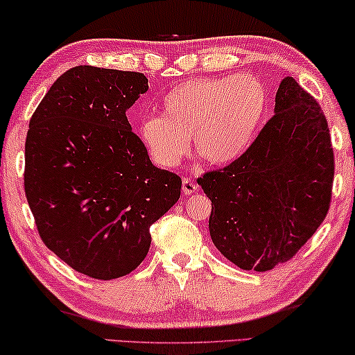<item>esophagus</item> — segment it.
<instances>
[{"instance_id": "obj_1", "label": "esophagus", "mask_w": 355, "mask_h": 355, "mask_svg": "<svg viewBox=\"0 0 355 355\" xmlns=\"http://www.w3.org/2000/svg\"><path fill=\"white\" fill-rule=\"evenodd\" d=\"M182 191L185 196H190L198 191V185H196L191 179H184L182 181Z\"/></svg>"}]
</instances>
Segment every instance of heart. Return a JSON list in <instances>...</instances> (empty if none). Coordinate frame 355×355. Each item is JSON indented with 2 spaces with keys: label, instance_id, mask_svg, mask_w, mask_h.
Here are the masks:
<instances>
[{
  "label": "heart",
  "instance_id": "1",
  "mask_svg": "<svg viewBox=\"0 0 355 355\" xmlns=\"http://www.w3.org/2000/svg\"><path fill=\"white\" fill-rule=\"evenodd\" d=\"M269 108L264 83L253 75L190 80L166 92L162 114L138 124L139 141L155 164L171 168L193 150L211 165H230L253 146Z\"/></svg>",
  "mask_w": 355,
  "mask_h": 355
}]
</instances>
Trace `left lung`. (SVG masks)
I'll list each match as a JSON object with an SVG mask.
<instances>
[{
    "label": "left lung",
    "mask_w": 355,
    "mask_h": 355,
    "mask_svg": "<svg viewBox=\"0 0 355 355\" xmlns=\"http://www.w3.org/2000/svg\"><path fill=\"white\" fill-rule=\"evenodd\" d=\"M274 113L242 159L198 179L212 201L214 245L243 270L291 259L324 222L332 196L334 149L319 103L284 77Z\"/></svg>",
    "instance_id": "obj_1"
}]
</instances>
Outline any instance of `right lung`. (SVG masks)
Instances as JSON below:
<instances>
[{
	"label": "right lung",
	"mask_w": 355,
	"mask_h": 355,
	"mask_svg": "<svg viewBox=\"0 0 355 355\" xmlns=\"http://www.w3.org/2000/svg\"><path fill=\"white\" fill-rule=\"evenodd\" d=\"M148 89L139 72L77 66L30 121L25 193L40 239L97 280L135 270L149 252V226L181 196V178L150 162L127 121Z\"/></svg>",
	"instance_id": "1"
}]
</instances>
